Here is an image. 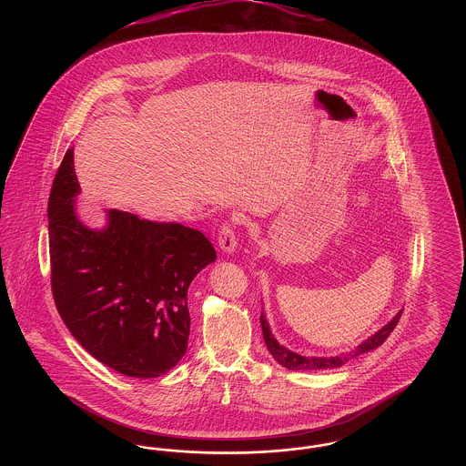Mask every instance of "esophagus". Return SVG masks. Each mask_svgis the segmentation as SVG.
Returning <instances> with one entry per match:
<instances>
[{"instance_id":"obj_1","label":"esophagus","mask_w":466,"mask_h":466,"mask_svg":"<svg viewBox=\"0 0 466 466\" xmlns=\"http://www.w3.org/2000/svg\"><path fill=\"white\" fill-rule=\"evenodd\" d=\"M218 246L223 253H228V255H232L238 249V239L230 223H223L218 232Z\"/></svg>"}]
</instances>
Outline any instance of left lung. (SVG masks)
<instances>
[{"label": "left lung", "mask_w": 466, "mask_h": 466, "mask_svg": "<svg viewBox=\"0 0 466 466\" xmlns=\"http://www.w3.org/2000/svg\"><path fill=\"white\" fill-rule=\"evenodd\" d=\"M401 309L376 333H372L369 339H365L363 342H360L355 350L340 353L337 356H304L291 351L289 348H285L283 344L278 342V339L274 337V333L270 330V325L266 319V314L262 312L260 316V325H262V332H264V340H266L267 350L268 353L274 356V360L281 365L287 367L289 370H325V369H337L342 367L344 363H348L350 360H353L356 356L369 353L372 350H377L386 339L388 335L393 332V329L399 323Z\"/></svg>", "instance_id": "1"}]
</instances>
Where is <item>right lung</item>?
Instances as JSON below:
<instances>
[{"label":"right lung","mask_w":466,"mask_h":466,"mask_svg":"<svg viewBox=\"0 0 466 466\" xmlns=\"http://www.w3.org/2000/svg\"><path fill=\"white\" fill-rule=\"evenodd\" d=\"M80 183L69 150L48 198L52 293L67 330L118 374L152 379L187 353L188 287L217 260L213 244L177 222L106 209L92 228L78 218Z\"/></svg>","instance_id":"add662e5"}]
</instances>
